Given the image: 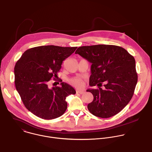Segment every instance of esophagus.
<instances>
[{
  "mask_svg": "<svg viewBox=\"0 0 152 152\" xmlns=\"http://www.w3.org/2000/svg\"><path fill=\"white\" fill-rule=\"evenodd\" d=\"M76 92H77V94H84V93H85V91H82V90H77V91H76Z\"/></svg>",
  "mask_w": 152,
  "mask_h": 152,
  "instance_id": "obj_1",
  "label": "esophagus"
}]
</instances>
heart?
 <instances>
[{
    "label": "heart",
    "mask_w": 152,
    "mask_h": 152,
    "mask_svg": "<svg viewBox=\"0 0 152 152\" xmlns=\"http://www.w3.org/2000/svg\"><path fill=\"white\" fill-rule=\"evenodd\" d=\"M69 82H70L73 85L77 87H80L83 84V79L82 77H73L69 80Z\"/></svg>",
    "instance_id": "heart-1"
}]
</instances>
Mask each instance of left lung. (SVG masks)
<instances>
[{
  "label": "left lung",
  "instance_id": "left-lung-1",
  "mask_svg": "<svg viewBox=\"0 0 152 152\" xmlns=\"http://www.w3.org/2000/svg\"><path fill=\"white\" fill-rule=\"evenodd\" d=\"M75 54L92 63L89 85L98 86L87 90L94 95L89 112L103 118L117 114L130 101L137 82L134 57L121 47L103 44L80 47Z\"/></svg>",
  "mask_w": 152,
  "mask_h": 152
}]
</instances>
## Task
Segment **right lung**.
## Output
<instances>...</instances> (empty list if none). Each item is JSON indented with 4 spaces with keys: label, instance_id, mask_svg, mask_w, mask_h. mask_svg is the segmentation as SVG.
I'll return each mask as SVG.
<instances>
[{
    "label": "right lung",
    "instance_id": "right-lung-1",
    "mask_svg": "<svg viewBox=\"0 0 152 152\" xmlns=\"http://www.w3.org/2000/svg\"><path fill=\"white\" fill-rule=\"evenodd\" d=\"M76 48L36 47L25 51L16 62L14 68L16 89L26 108L35 115L51 120L65 113L66 97L75 94V89L64 82H61L60 87L49 88L48 83L53 77L57 76L63 61Z\"/></svg>",
    "mask_w": 152,
    "mask_h": 152
}]
</instances>
